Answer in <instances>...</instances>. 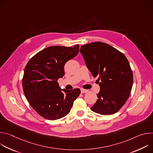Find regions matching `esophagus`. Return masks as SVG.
I'll return each instance as SVG.
<instances>
[{
    "label": "esophagus",
    "instance_id": "1",
    "mask_svg": "<svg viewBox=\"0 0 153 153\" xmlns=\"http://www.w3.org/2000/svg\"><path fill=\"white\" fill-rule=\"evenodd\" d=\"M80 91H81V93H88V90H85V89H80Z\"/></svg>",
    "mask_w": 153,
    "mask_h": 153
}]
</instances>
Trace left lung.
<instances>
[{
    "label": "left lung",
    "instance_id": "left-lung-1",
    "mask_svg": "<svg viewBox=\"0 0 153 153\" xmlns=\"http://www.w3.org/2000/svg\"><path fill=\"white\" fill-rule=\"evenodd\" d=\"M80 52L93 77H99L100 81L98 99L91 110L102 115L117 113L129 98L133 86V74L128 59L101 42L82 45Z\"/></svg>",
    "mask_w": 153,
    "mask_h": 153
}]
</instances>
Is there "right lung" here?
Segmentation results:
<instances>
[{
  "label": "right lung",
  "mask_w": 153,
  "mask_h": 153,
  "mask_svg": "<svg viewBox=\"0 0 153 153\" xmlns=\"http://www.w3.org/2000/svg\"><path fill=\"white\" fill-rule=\"evenodd\" d=\"M79 46H53L36 54L25 66L22 79L25 96L42 117L57 120L67 116L80 90H63L57 79L65 74L64 65L79 53Z\"/></svg>",
  "instance_id": "add662e5"
}]
</instances>
